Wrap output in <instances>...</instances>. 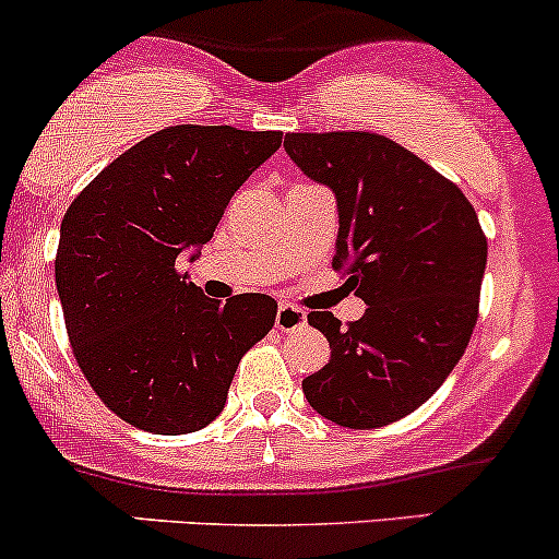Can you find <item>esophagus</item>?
<instances>
[{
	"label": "esophagus",
	"mask_w": 559,
	"mask_h": 559,
	"mask_svg": "<svg viewBox=\"0 0 559 559\" xmlns=\"http://www.w3.org/2000/svg\"><path fill=\"white\" fill-rule=\"evenodd\" d=\"M304 322H306V311L304 309H298V306H290V304H280L277 319H274L277 330L293 332V330L304 328Z\"/></svg>",
	"instance_id": "34e87169"
}]
</instances>
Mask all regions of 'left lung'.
<instances>
[{
  "label": "left lung",
  "mask_w": 559,
  "mask_h": 559,
  "mask_svg": "<svg viewBox=\"0 0 559 559\" xmlns=\"http://www.w3.org/2000/svg\"><path fill=\"white\" fill-rule=\"evenodd\" d=\"M285 153L335 192L332 266L367 304L348 328L309 313L332 350L304 396L343 428H382L423 406L465 354L488 255L478 213L454 181L382 134H287Z\"/></svg>",
  "instance_id": "left-lung-1"
}]
</instances>
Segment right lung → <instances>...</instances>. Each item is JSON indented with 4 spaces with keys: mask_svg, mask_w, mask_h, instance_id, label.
<instances>
[{
    "mask_svg": "<svg viewBox=\"0 0 559 559\" xmlns=\"http://www.w3.org/2000/svg\"><path fill=\"white\" fill-rule=\"evenodd\" d=\"M280 144L282 131L160 129L103 168L62 216L55 282L68 341L123 423L158 436L211 425L237 364L274 328L272 296L205 298L179 255L211 240L231 195Z\"/></svg>",
    "mask_w": 559,
    "mask_h": 559,
    "instance_id": "right-lung-1",
    "label": "right lung"
}]
</instances>
